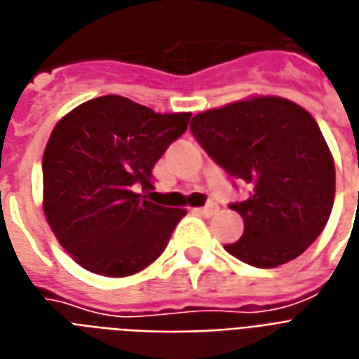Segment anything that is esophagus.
<instances>
[{
    "label": "esophagus",
    "instance_id": "34e87169",
    "mask_svg": "<svg viewBox=\"0 0 359 359\" xmlns=\"http://www.w3.org/2000/svg\"><path fill=\"white\" fill-rule=\"evenodd\" d=\"M198 214H203V216H206V218H210V216H214V214H218V205H214V203H210V205L203 206V208H197Z\"/></svg>",
    "mask_w": 359,
    "mask_h": 359
}]
</instances>
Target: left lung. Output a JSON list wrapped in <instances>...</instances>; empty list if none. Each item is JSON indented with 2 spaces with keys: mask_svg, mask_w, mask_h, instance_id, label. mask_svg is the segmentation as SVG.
I'll return each mask as SVG.
<instances>
[{
  "mask_svg": "<svg viewBox=\"0 0 359 359\" xmlns=\"http://www.w3.org/2000/svg\"><path fill=\"white\" fill-rule=\"evenodd\" d=\"M191 132L206 153L250 185L231 205L245 222L226 250L255 268L294 260L318 239L334 201V161L310 112L285 97L250 95L198 112Z\"/></svg>",
  "mask_w": 359,
  "mask_h": 359,
  "instance_id": "obj_1",
  "label": "left lung"
}]
</instances>
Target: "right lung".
I'll list each match as a JSON object with an SVG mask.
<instances>
[{"label": "right lung", "instance_id": "right-lung-1", "mask_svg": "<svg viewBox=\"0 0 359 359\" xmlns=\"http://www.w3.org/2000/svg\"><path fill=\"white\" fill-rule=\"evenodd\" d=\"M189 118L191 112H154L128 97L103 95L55 124L41 161V206L76 264L126 277L162 255L187 212L137 189H153L154 164Z\"/></svg>", "mask_w": 359, "mask_h": 359}]
</instances>
